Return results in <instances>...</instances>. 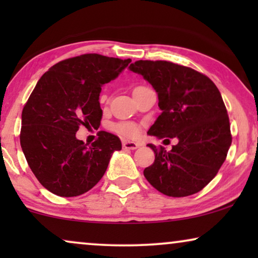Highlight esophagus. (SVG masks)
Returning <instances> with one entry per match:
<instances>
[{
	"mask_svg": "<svg viewBox=\"0 0 258 258\" xmlns=\"http://www.w3.org/2000/svg\"><path fill=\"white\" fill-rule=\"evenodd\" d=\"M122 146H123V149L125 150H135L140 147V143L132 142V141H123Z\"/></svg>",
	"mask_w": 258,
	"mask_h": 258,
	"instance_id": "1",
	"label": "esophagus"
}]
</instances>
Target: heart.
<instances>
[{"label": "heart", "mask_w": 258, "mask_h": 258, "mask_svg": "<svg viewBox=\"0 0 258 258\" xmlns=\"http://www.w3.org/2000/svg\"><path fill=\"white\" fill-rule=\"evenodd\" d=\"M114 130L119 135L124 136V137H136L139 135L140 129L139 125L134 122H119L116 123L114 125Z\"/></svg>", "instance_id": "1"}]
</instances>
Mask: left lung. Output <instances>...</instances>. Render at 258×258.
<instances>
[{"instance_id": "8db88e82", "label": "left lung", "mask_w": 258, "mask_h": 258, "mask_svg": "<svg viewBox=\"0 0 258 258\" xmlns=\"http://www.w3.org/2000/svg\"><path fill=\"white\" fill-rule=\"evenodd\" d=\"M129 69L142 75L157 93L162 112L148 134L178 141L170 151L148 144L155 161L144 169V177L167 196L201 191L216 176L231 146L220 90L208 76L168 61L141 59Z\"/></svg>"}]
</instances>
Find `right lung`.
I'll use <instances>...</instances> for the list:
<instances>
[{
	"instance_id": "right-lung-1",
	"label": "right lung",
	"mask_w": 258,
	"mask_h": 258,
	"mask_svg": "<svg viewBox=\"0 0 258 258\" xmlns=\"http://www.w3.org/2000/svg\"><path fill=\"white\" fill-rule=\"evenodd\" d=\"M130 62L84 54L56 63L38 80L22 110L20 142L31 171L50 192L62 197L87 192L103 177L112 153L122 149L110 133L98 132L91 146L77 140L76 133L82 125L100 126L102 86Z\"/></svg>"
}]
</instances>
